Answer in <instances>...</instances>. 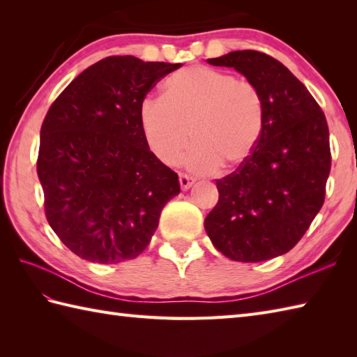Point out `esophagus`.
<instances>
[{
	"mask_svg": "<svg viewBox=\"0 0 357 357\" xmlns=\"http://www.w3.org/2000/svg\"><path fill=\"white\" fill-rule=\"evenodd\" d=\"M195 183V179L192 176H188L185 173H179V185L183 190H188Z\"/></svg>",
	"mask_w": 357,
	"mask_h": 357,
	"instance_id": "esophagus-1",
	"label": "esophagus"
}]
</instances>
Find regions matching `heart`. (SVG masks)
<instances>
[{"label":"heart","instance_id":"1","mask_svg":"<svg viewBox=\"0 0 357 357\" xmlns=\"http://www.w3.org/2000/svg\"><path fill=\"white\" fill-rule=\"evenodd\" d=\"M265 101L253 81L206 66L174 72L162 98L141 105L139 121L147 146L159 161L176 165L192 139L185 164L199 173L219 165L236 169L261 141Z\"/></svg>","mask_w":357,"mask_h":357}]
</instances>
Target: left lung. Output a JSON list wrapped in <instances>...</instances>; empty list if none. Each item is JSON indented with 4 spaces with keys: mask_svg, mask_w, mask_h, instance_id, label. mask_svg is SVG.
Masks as SVG:
<instances>
[{
    "mask_svg": "<svg viewBox=\"0 0 357 357\" xmlns=\"http://www.w3.org/2000/svg\"><path fill=\"white\" fill-rule=\"evenodd\" d=\"M207 61L253 81L267 113L253 155L216 179L219 199L204 227L230 259L267 261L298 244L325 201L331 169L327 119L307 87L270 55L236 50Z\"/></svg>",
    "mask_w": 357,
    "mask_h": 357,
    "instance_id": "obj_1",
    "label": "left lung"
}]
</instances>
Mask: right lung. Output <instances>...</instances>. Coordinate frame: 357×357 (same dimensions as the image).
Instances as JSON below:
<instances>
[{"label": "right lung", "instance_id": "obj_1", "mask_svg": "<svg viewBox=\"0 0 357 357\" xmlns=\"http://www.w3.org/2000/svg\"><path fill=\"white\" fill-rule=\"evenodd\" d=\"M181 64L107 56L79 73L45 115L36 172L47 222L82 259H135L158 229L178 174L151 153L139 112Z\"/></svg>", "mask_w": 357, "mask_h": 357}]
</instances>
